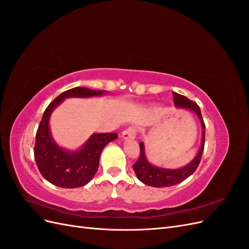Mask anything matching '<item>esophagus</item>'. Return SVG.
Here are the masks:
<instances>
[{"mask_svg": "<svg viewBox=\"0 0 249 249\" xmlns=\"http://www.w3.org/2000/svg\"><path fill=\"white\" fill-rule=\"evenodd\" d=\"M135 135H136V129H135V127H127L126 130H124V132H123V138L124 139H133V138H135Z\"/></svg>", "mask_w": 249, "mask_h": 249, "instance_id": "1", "label": "esophagus"}]
</instances>
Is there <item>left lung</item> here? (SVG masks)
Returning <instances> with one entry per match:
<instances>
[{
  "mask_svg": "<svg viewBox=\"0 0 249 249\" xmlns=\"http://www.w3.org/2000/svg\"><path fill=\"white\" fill-rule=\"evenodd\" d=\"M173 101H175L176 107L191 110L199 118L201 127H202L201 145L196 157H195L189 164L186 165L185 167L179 168V169H166V168L154 166V165H152L147 161L145 157V152H144V145H143L142 142H140L139 144L140 155L137 162L133 165V169L135 173H136L138 179L147 186L163 188V187H170L183 182V180H185L188 177H190L198 167L203 148H205L206 125H205V123H203L201 112L198 105L196 103L190 101L188 97L182 94H178L177 92H173Z\"/></svg>",
  "mask_w": 249,
  "mask_h": 249,
  "instance_id": "obj_1",
  "label": "left lung"
}]
</instances>
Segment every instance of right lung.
Returning <instances> with one entry per match:
<instances>
[{"instance_id": "obj_1", "label": "right lung", "mask_w": 249, "mask_h": 249, "mask_svg": "<svg viewBox=\"0 0 249 249\" xmlns=\"http://www.w3.org/2000/svg\"><path fill=\"white\" fill-rule=\"evenodd\" d=\"M104 93L106 92L103 90L74 87L58 95L44 111L36 133L34 158L41 176L51 184L61 188H78L88 184L99 168L103 148L118 136L116 133L93 134L79 150L69 152L59 147L52 137L49 126L52 112L67 97H90Z\"/></svg>"}]
</instances>
